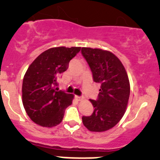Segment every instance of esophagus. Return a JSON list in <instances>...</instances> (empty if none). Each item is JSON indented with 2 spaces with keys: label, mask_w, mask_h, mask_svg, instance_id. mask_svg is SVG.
<instances>
[{
  "label": "esophagus",
  "mask_w": 160,
  "mask_h": 160,
  "mask_svg": "<svg viewBox=\"0 0 160 160\" xmlns=\"http://www.w3.org/2000/svg\"><path fill=\"white\" fill-rule=\"evenodd\" d=\"M75 98H76V99L77 100V101H82V100L83 99V97H82V96H77V95H76Z\"/></svg>",
  "instance_id": "esophagus-1"
}]
</instances>
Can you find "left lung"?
<instances>
[{
  "instance_id": "left-lung-1",
  "label": "left lung",
  "mask_w": 160,
  "mask_h": 160,
  "mask_svg": "<svg viewBox=\"0 0 160 160\" xmlns=\"http://www.w3.org/2000/svg\"><path fill=\"white\" fill-rule=\"evenodd\" d=\"M93 81L101 88L90 116H83L84 126L91 132H104L113 128L123 117L130 95V85L125 67L117 56L100 49L82 48Z\"/></svg>"
}]
</instances>
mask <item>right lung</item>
<instances>
[{"label":"right lung","instance_id":"obj_1","mask_svg":"<svg viewBox=\"0 0 160 160\" xmlns=\"http://www.w3.org/2000/svg\"><path fill=\"white\" fill-rule=\"evenodd\" d=\"M80 47H55L43 52L29 66L22 83V101L25 111L35 123L56 126L62 121L65 109L73 95L59 90L57 79Z\"/></svg>","mask_w":160,"mask_h":160}]
</instances>
